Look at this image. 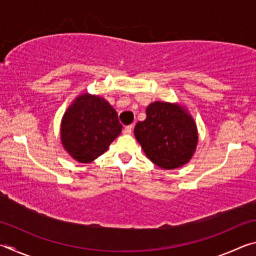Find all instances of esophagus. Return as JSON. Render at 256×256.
I'll use <instances>...</instances> for the list:
<instances>
[{
    "label": "esophagus",
    "instance_id": "esophagus-1",
    "mask_svg": "<svg viewBox=\"0 0 256 256\" xmlns=\"http://www.w3.org/2000/svg\"><path fill=\"white\" fill-rule=\"evenodd\" d=\"M132 130H133V125H128V126H125V128L123 130V133L124 134H131Z\"/></svg>",
    "mask_w": 256,
    "mask_h": 256
}]
</instances>
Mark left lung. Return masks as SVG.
Segmentation results:
<instances>
[{"label":"left lung","mask_w":256,"mask_h":256,"mask_svg":"<svg viewBox=\"0 0 256 256\" xmlns=\"http://www.w3.org/2000/svg\"><path fill=\"white\" fill-rule=\"evenodd\" d=\"M146 114L134 128V136L146 157L164 170L188 164L198 140L196 124L188 110L177 104L154 102Z\"/></svg>","instance_id":"1"}]
</instances>
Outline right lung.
<instances>
[{
	"label": "right lung",
	"mask_w": 256,
	"mask_h": 256,
	"mask_svg": "<svg viewBox=\"0 0 256 256\" xmlns=\"http://www.w3.org/2000/svg\"><path fill=\"white\" fill-rule=\"evenodd\" d=\"M122 132L118 112L106 99L82 94L64 112L60 123L63 148L79 162H92Z\"/></svg>",
	"instance_id": "1"
}]
</instances>
